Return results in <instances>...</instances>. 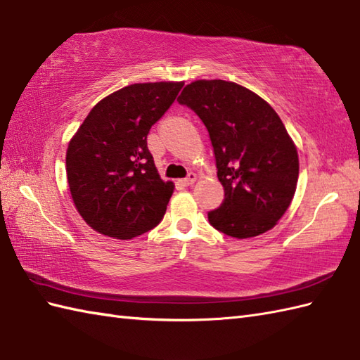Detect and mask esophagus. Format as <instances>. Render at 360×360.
Wrapping results in <instances>:
<instances>
[{
	"label": "esophagus",
	"mask_w": 360,
	"mask_h": 360,
	"mask_svg": "<svg viewBox=\"0 0 360 360\" xmlns=\"http://www.w3.org/2000/svg\"><path fill=\"white\" fill-rule=\"evenodd\" d=\"M195 181H196V174L195 173H188L187 178H184V179L181 181V184L184 186V187H188V186H192Z\"/></svg>",
	"instance_id": "34e87169"
}]
</instances>
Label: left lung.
<instances>
[{
	"label": "left lung",
	"mask_w": 360,
	"mask_h": 360,
	"mask_svg": "<svg viewBox=\"0 0 360 360\" xmlns=\"http://www.w3.org/2000/svg\"><path fill=\"white\" fill-rule=\"evenodd\" d=\"M210 136L224 201L209 223L233 238L272 229L292 201L298 155L272 106L248 88L226 80H196L178 97Z\"/></svg>",
	"instance_id": "obj_1"
}]
</instances>
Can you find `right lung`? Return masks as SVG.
Returning a JSON list of instances; mask_svg holds the SVG:
<instances>
[{
  "label": "right lung",
  "instance_id": "add662e5",
  "mask_svg": "<svg viewBox=\"0 0 360 360\" xmlns=\"http://www.w3.org/2000/svg\"><path fill=\"white\" fill-rule=\"evenodd\" d=\"M182 86L156 82L116 91L89 111L68 145L72 201L96 232L131 240L164 218L174 186L160 179L147 136Z\"/></svg>",
  "mask_w": 360,
  "mask_h": 360
}]
</instances>
